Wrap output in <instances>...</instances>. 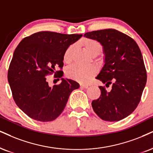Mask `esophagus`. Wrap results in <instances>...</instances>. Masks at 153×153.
Returning a JSON list of instances; mask_svg holds the SVG:
<instances>
[{
    "label": "esophagus",
    "mask_w": 153,
    "mask_h": 153,
    "mask_svg": "<svg viewBox=\"0 0 153 153\" xmlns=\"http://www.w3.org/2000/svg\"><path fill=\"white\" fill-rule=\"evenodd\" d=\"M80 86H81V87H82V88H86L88 87V84H80Z\"/></svg>",
    "instance_id": "34e87169"
}]
</instances>
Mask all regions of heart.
I'll return each instance as SVG.
<instances>
[{"mask_svg":"<svg viewBox=\"0 0 153 153\" xmlns=\"http://www.w3.org/2000/svg\"><path fill=\"white\" fill-rule=\"evenodd\" d=\"M81 45L91 56L99 55L102 50L101 43L94 39L85 38L81 41ZM74 52V46L71 45L67 49L64 54L63 60L66 64H69L72 60V56ZM97 69L93 66L87 67H82L77 65H73L68 67L66 70V74L69 78L78 81L82 83H87L91 79L97 74Z\"/></svg>","mask_w":153,"mask_h":153,"instance_id":"1","label":"heart"}]
</instances>
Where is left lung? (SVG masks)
Wrapping results in <instances>:
<instances>
[{"mask_svg": "<svg viewBox=\"0 0 153 153\" xmlns=\"http://www.w3.org/2000/svg\"><path fill=\"white\" fill-rule=\"evenodd\" d=\"M103 46V65L96 79L110 91L99 86L101 96L91 102L94 112L106 121H118L134 111L140 102L147 82V73L140 50L135 41L114 29L84 34Z\"/></svg>", "mask_w": 153, "mask_h": 153, "instance_id": "obj_1", "label": "left lung"}]
</instances>
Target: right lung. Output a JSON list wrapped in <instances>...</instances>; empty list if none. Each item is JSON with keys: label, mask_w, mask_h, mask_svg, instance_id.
Returning a JSON list of instances; mask_svg holds the SVG:
<instances>
[{"label": "right lung", "mask_w": 153, "mask_h": 153, "mask_svg": "<svg viewBox=\"0 0 153 153\" xmlns=\"http://www.w3.org/2000/svg\"><path fill=\"white\" fill-rule=\"evenodd\" d=\"M82 36L42 31L19 43L10 64L7 80L15 102L31 118L42 122L56 119L72 91L79 88L75 81L62 78V73L55 76L61 78L62 82L51 87L46 76L55 74L56 67L62 68L65 51Z\"/></svg>", "instance_id": "obj_1"}]
</instances>
